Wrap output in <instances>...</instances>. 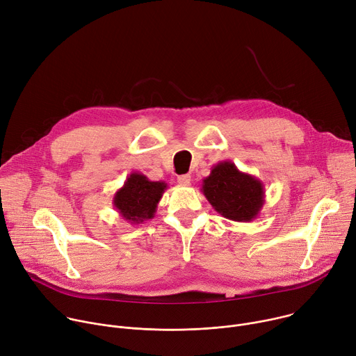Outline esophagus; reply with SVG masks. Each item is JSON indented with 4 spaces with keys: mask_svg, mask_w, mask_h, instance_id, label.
<instances>
[{
    "mask_svg": "<svg viewBox=\"0 0 356 356\" xmlns=\"http://www.w3.org/2000/svg\"><path fill=\"white\" fill-rule=\"evenodd\" d=\"M177 181H179L180 184H183V186H187V184H190V181H191V176H190V175H181V176L177 177Z\"/></svg>",
    "mask_w": 356,
    "mask_h": 356,
    "instance_id": "34e87169",
    "label": "esophagus"
}]
</instances>
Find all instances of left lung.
<instances>
[{
	"label": "left lung",
	"mask_w": 356,
	"mask_h": 356,
	"mask_svg": "<svg viewBox=\"0 0 356 356\" xmlns=\"http://www.w3.org/2000/svg\"><path fill=\"white\" fill-rule=\"evenodd\" d=\"M201 191L217 213L238 222L253 221L265 204L264 183L241 172L231 161L213 166L210 176L202 180Z\"/></svg>",
	"instance_id": "left-lung-1"
}]
</instances>
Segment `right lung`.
<instances>
[{
    "label": "right lung",
    "mask_w": 356,
    "mask_h": 356,
    "mask_svg": "<svg viewBox=\"0 0 356 356\" xmlns=\"http://www.w3.org/2000/svg\"><path fill=\"white\" fill-rule=\"evenodd\" d=\"M168 188L165 181H152L142 173H131L114 194L113 204L131 224H142L155 217L159 201Z\"/></svg>",
    "instance_id": "right-lung-1"
}]
</instances>
